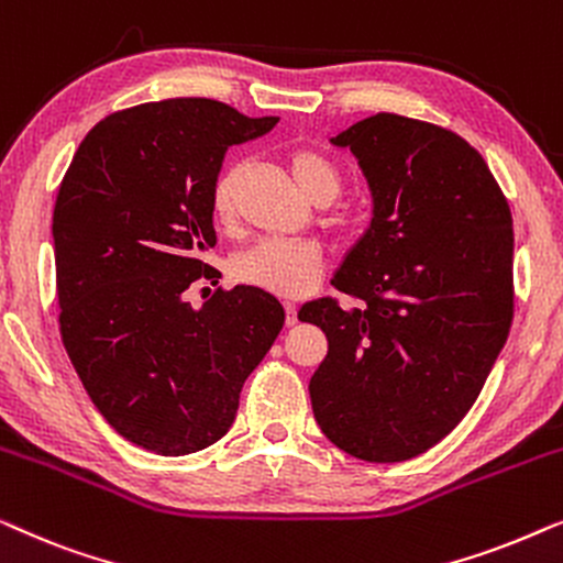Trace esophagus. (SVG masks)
I'll return each mask as SVG.
<instances>
[{
	"label": "esophagus",
	"instance_id": "1",
	"mask_svg": "<svg viewBox=\"0 0 563 563\" xmlns=\"http://www.w3.org/2000/svg\"><path fill=\"white\" fill-rule=\"evenodd\" d=\"M284 322H287V325H295L297 322V305L295 302H284Z\"/></svg>",
	"mask_w": 563,
	"mask_h": 563
}]
</instances>
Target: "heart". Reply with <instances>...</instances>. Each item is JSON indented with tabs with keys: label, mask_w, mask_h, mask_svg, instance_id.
<instances>
[{
	"label": "heart",
	"mask_w": 563,
	"mask_h": 563,
	"mask_svg": "<svg viewBox=\"0 0 563 563\" xmlns=\"http://www.w3.org/2000/svg\"><path fill=\"white\" fill-rule=\"evenodd\" d=\"M291 174L307 197L328 205L341 195L343 174L333 158L314 148H297L289 156ZM235 172H222L212 184L210 212L218 225L235 218ZM322 268L320 245L310 241H261L233 258V276L249 287L279 297H302L318 287Z\"/></svg>",
	"instance_id": "obj_1"
}]
</instances>
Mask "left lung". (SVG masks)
Instances as JSON below:
<instances>
[{
	"label": "left lung",
	"instance_id": "8db88e82",
	"mask_svg": "<svg viewBox=\"0 0 563 563\" xmlns=\"http://www.w3.org/2000/svg\"><path fill=\"white\" fill-rule=\"evenodd\" d=\"M374 195L372 228L299 320L328 353L310 379L338 449L395 464L441 443L479 397L512 325V214L482 153L433 122L376 112L333 137Z\"/></svg>",
	"mask_w": 563,
	"mask_h": 563
}]
</instances>
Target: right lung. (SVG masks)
Masks as SVG:
<instances>
[{"mask_svg":"<svg viewBox=\"0 0 563 563\" xmlns=\"http://www.w3.org/2000/svg\"><path fill=\"white\" fill-rule=\"evenodd\" d=\"M276 122L205 97L130 107L89 130L58 187L60 341L102 418L145 451L184 456L225 435L284 325L279 299L256 287L189 299L218 284L202 253L218 241L225 151Z\"/></svg>","mask_w":563,"mask_h":563,"instance_id":"1","label":"right lung"}]
</instances>
